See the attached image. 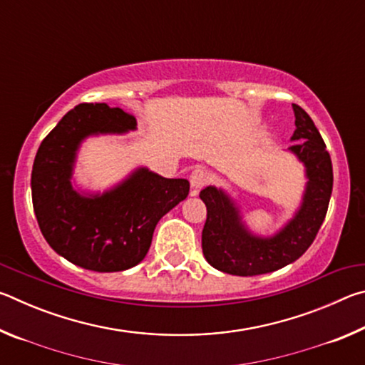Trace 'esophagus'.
Segmentation results:
<instances>
[{
	"mask_svg": "<svg viewBox=\"0 0 365 365\" xmlns=\"http://www.w3.org/2000/svg\"><path fill=\"white\" fill-rule=\"evenodd\" d=\"M209 182V174L205 170V169H195L193 172H191L190 175V185L191 188H193V191L191 193L193 195H197V191H200L202 187H206Z\"/></svg>",
	"mask_w": 365,
	"mask_h": 365,
	"instance_id": "obj_1",
	"label": "esophagus"
}]
</instances>
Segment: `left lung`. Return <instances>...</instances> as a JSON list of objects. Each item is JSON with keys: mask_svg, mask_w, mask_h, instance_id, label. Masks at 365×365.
I'll list each match as a JSON object with an SVG mask.
<instances>
[{"mask_svg": "<svg viewBox=\"0 0 365 365\" xmlns=\"http://www.w3.org/2000/svg\"><path fill=\"white\" fill-rule=\"evenodd\" d=\"M293 110L296 130L292 140L296 143L288 150L304 163L307 177L301 207L279 233L262 238L245 227L225 191L215 187L201 190L200 197L207 207L202 255L214 269L240 277L269 274L299 259L316 238L331 196V159L309 114L298 104H293Z\"/></svg>", "mask_w": 365, "mask_h": 365, "instance_id": "left-lung-1", "label": "left lung"}]
</instances>
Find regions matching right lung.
I'll return each instance as SVG.
<instances>
[{
  "label": "right lung",
  "instance_id": "add662e5",
  "mask_svg": "<svg viewBox=\"0 0 365 365\" xmlns=\"http://www.w3.org/2000/svg\"><path fill=\"white\" fill-rule=\"evenodd\" d=\"M137 119L106 103H83L46 135L32 169V202L43 237L78 267L127 270L141 262L158 222L188 196L185 178H164L140 168L103 195H80L71 178L82 140L98 133H125Z\"/></svg>",
  "mask_w": 365,
  "mask_h": 365
}]
</instances>
